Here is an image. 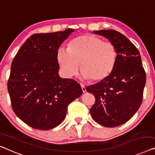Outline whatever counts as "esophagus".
<instances>
[{
    "instance_id": "esophagus-1",
    "label": "esophagus",
    "mask_w": 155,
    "mask_h": 155,
    "mask_svg": "<svg viewBox=\"0 0 155 155\" xmlns=\"http://www.w3.org/2000/svg\"><path fill=\"white\" fill-rule=\"evenodd\" d=\"M81 88H82V91H83V92H85V91H86V88H85V85H84V84H81Z\"/></svg>"
}]
</instances>
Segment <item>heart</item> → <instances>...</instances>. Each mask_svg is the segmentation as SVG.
<instances>
[{"instance_id":"1","label":"heart","mask_w":155,"mask_h":155,"mask_svg":"<svg viewBox=\"0 0 155 155\" xmlns=\"http://www.w3.org/2000/svg\"><path fill=\"white\" fill-rule=\"evenodd\" d=\"M114 44L92 34L81 35L69 42L68 50L58 51L57 60L64 76L71 78L80 70L85 79L100 82L110 75L117 62Z\"/></svg>"}]
</instances>
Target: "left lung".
Here are the masks:
<instances>
[{
    "label": "left lung",
    "mask_w": 155,
    "mask_h": 155,
    "mask_svg": "<svg viewBox=\"0 0 155 155\" xmlns=\"http://www.w3.org/2000/svg\"><path fill=\"white\" fill-rule=\"evenodd\" d=\"M114 44L117 57L114 70L105 80L90 85L95 103L90 111L101 125L115 127L127 122L142 103L146 76L137 48L125 36L114 30L94 31Z\"/></svg>",
    "instance_id": "8db88e82"
}]
</instances>
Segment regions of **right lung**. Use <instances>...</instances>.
Instances as JSON below:
<instances>
[{"instance_id":"1","label":"right lung","mask_w":155,"mask_h":155,"mask_svg":"<svg viewBox=\"0 0 155 155\" xmlns=\"http://www.w3.org/2000/svg\"><path fill=\"white\" fill-rule=\"evenodd\" d=\"M72 32L69 28L33 35L12 63L8 82L12 107L34 129L48 130L59 125L68 105L83 92L77 81L58 76V50Z\"/></svg>"}]
</instances>
